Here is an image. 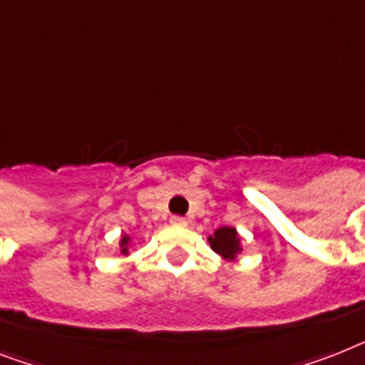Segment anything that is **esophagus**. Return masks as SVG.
Wrapping results in <instances>:
<instances>
[{"instance_id": "1", "label": "esophagus", "mask_w": 365, "mask_h": 365, "mask_svg": "<svg viewBox=\"0 0 365 365\" xmlns=\"http://www.w3.org/2000/svg\"><path fill=\"white\" fill-rule=\"evenodd\" d=\"M171 225H175V227H186L188 222H186L185 218H180V216H173V218H171Z\"/></svg>"}]
</instances>
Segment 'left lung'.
Here are the masks:
<instances>
[{
    "label": "left lung",
    "instance_id": "1",
    "mask_svg": "<svg viewBox=\"0 0 365 365\" xmlns=\"http://www.w3.org/2000/svg\"><path fill=\"white\" fill-rule=\"evenodd\" d=\"M207 240H209L212 252L218 254L220 257H224L225 261H237V257L242 254V239H240L237 227L222 225L215 230V233Z\"/></svg>",
    "mask_w": 365,
    "mask_h": 365
}]
</instances>
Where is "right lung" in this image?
<instances>
[{
    "instance_id": "1",
    "label": "right lung",
    "mask_w": 365,
    "mask_h": 365,
    "mask_svg": "<svg viewBox=\"0 0 365 365\" xmlns=\"http://www.w3.org/2000/svg\"><path fill=\"white\" fill-rule=\"evenodd\" d=\"M130 248H132V239L128 235H121V239H119V252L123 255H128L130 254Z\"/></svg>"
}]
</instances>
